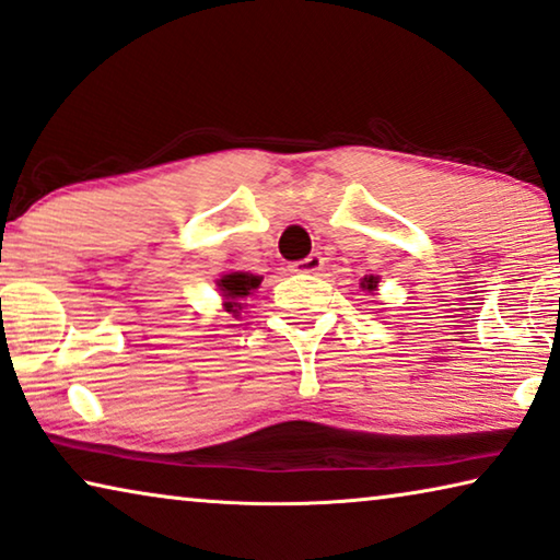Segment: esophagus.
<instances>
[{
    "label": "esophagus",
    "mask_w": 560,
    "mask_h": 560,
    "mask_svg": "<svg viewBox=\"0 0 560 560\" xmlns=\"http://www.w3.org/2000/svg\"><path fill=\"white\" fill-rule=\"evenodd\" d=\"M322 266H324V256L322 254H308L306 259L291 264V271H296V273H318V271H322Z\"/></svg>",
    "instance_id": "esophagus-1"
}]
</instances>
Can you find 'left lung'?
Returning a JSON list of instances; mask_svg holds the SVG:
<instances>
[{"instance_id":"8db88e82","label":"left lung","mask_w":560,"mask_h":560,"mask_svg":"<svg viewBox=\"0 0 560 560\" xmlns=\"http://www.w3.org/2000/svg\"><path fill=\"white\" fill-rule=\"evenodd\" d=\"M361 287H363V289H369V291H374V289L378 287V281H376L374 277H369V279H363V281H361Z\"/></svg>"}]
</instances>
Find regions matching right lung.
<instances>
[{
    "label": "right lung",
    "mask_w": 560,
    "mask_h": 560,
    "mask_svg": "<svg viewBox=\"0 0 560 560\" xmlns=\"http://www.w3.org/2000/svg\"><path fill=\"white\" fill-rule=\"evenodd\" d=\"M261 279L254 277V273H244V271H234V273H224V277L219 279V289L221 294H224L229 301H226V312H234L238 314V308H242V304H238V299H244L252 294V291L259 287Z\"/></svg>",
    "instance_id": "add662e5"
}]
</instances>
